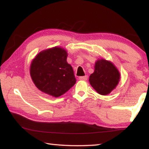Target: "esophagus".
Segmentation results:
<instances>
[{
	"instance_id": "esophagus-1",
	"label": "esophagus",
	"mask_w": 149,
	"mask_h": 149,
	"mask_svg": "<svg viewBox=\"0 0 149 149\" xmlns=\"http://www.w3.org/2000/svg\"><path fill=\"white\" fill-rule=\"evenodd\" d=\"M87 75H85V76H81L79 77V80H83V81H86L87 79Z\"/></svg>"
}]
</instances>
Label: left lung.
<instances>
[{
    "mask_svg": "<svg viewBox=\"0 0 149 149\" xmlns=\"http://www.w3.org/2000/svg\"><path fill=\"white\" fill-rule=\"evenodd\" d=\"M89 83L96 91L107 95L116 89L120 80V73L115 65L104 58L97 60L95 71L89 76Z\"/></svg>",
    "mask_w": 149,
    "mask_h": 149,
    "instance_id": "1",
    "label": "left lung"
}]
</instances>
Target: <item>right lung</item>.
I'll use <instances>...</instances> for the list:
<instances>
[{"mask_svg":"<svg viewBox=\"0 0 149 149\" xmlns=\"http://www.w3.org/2000/svg\"><path fill=\"white\" fill-rule=\"evenodd\" d=\"M68 52L54 47L42 50L30 65V75L35 86L54 97L64 95L76 82L72 65L67 62Z\"/></svg>","mask_w":149,"mask_h":149,"instance_id":"add662e5","label":"right lung"}]
</instances>
